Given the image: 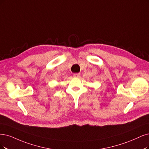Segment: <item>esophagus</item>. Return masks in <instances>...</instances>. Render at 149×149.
Wrapping results in <instances>:
<instances>
[{
    "label": "esophagus",
    "mask_w": 149,
    "mask_h": 149,
    "mask_svg": "<svg viewBox=\"0 0 149 149\" xmlns=\"http://www.w3.org/2000/svg\"><path fill=\"white\" fill-rule=\"evenodd\" d=\"M73 76L74 77H77V78H79L80 77V73H75L73 75Z\"/></svg>",
    "instance_id": "esophagus-1"
}]
</instances>
